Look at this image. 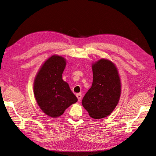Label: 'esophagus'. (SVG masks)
<instances>
[{"label":"esophagus","mask_w":156,"mask_h":156,"mask_svg":"<svg viewBox=\"0 0 156 156\" xmlns=\"http://www.w3.org/2000/svg\"><path fill=\"white\" fill-rule=\"evenodd\" d=\"M76 97H77L78 101H80V100H81V98H82V95L80 94V93H77V94H76Z\"/></svg>","instance_id":"1"}]
</instances>
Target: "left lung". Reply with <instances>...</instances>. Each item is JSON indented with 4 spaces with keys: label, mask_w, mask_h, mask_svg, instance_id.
<instances>
[{
    "label": "left lung",
    "mask_w": 156,
    "mask_h": 156,
    "mask_svg": "<svg viewBox=\"0 0 156 156\" xmlns=\"http://www.w3.org/2000/svg\"><path fill=\"white\" fill-rule=\"evenodd\" d=\"M93 83L82 104L94 119L109 116L115 109L121 95V81L117 68L111 61L101 59L92 65Z\"/></svg>",
    "instance_id": "1"
}]
</instances>
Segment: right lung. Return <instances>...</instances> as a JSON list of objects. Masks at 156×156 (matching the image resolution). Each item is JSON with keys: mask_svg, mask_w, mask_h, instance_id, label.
<instances>
[{"mask_svg": "<svg viewBox=\"0 0 156 156\" xmlns=\"http://www.w3.org/2000/svg\"><path fill=\"white\" fill-rule=\"evenodd\" d=\"M66 59L53 55L42 65L34 81V94L43 113L52 118L64 113L66 108L77 101L67 83L62 79Z\"/></svg>", "mask_w": 156, "mask_h": 156, "instance_id": "obj_1", "label": "right lung"}]
</instances>
